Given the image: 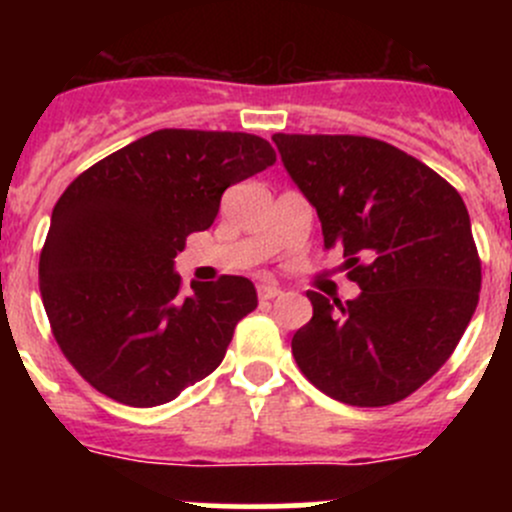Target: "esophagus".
Listing matches in <instances>:
<instances>
[{
    "label": "esophagus",
    "mask_w": 512,
    "mask_h": 512,
    "mask_svg": "<svg viewBox=\"0 0 512 512\" xmlns=\"http://www.w3.org/2000/svg\"><path fill=\"white\" fill-rule=\"evenodd\" d=\"M257 294H260V299H275L280 297L282 289L277 285H270V282H262V285H257Z\"/></svg>",
    "instance_id": "34e87169"
}]
</instances>
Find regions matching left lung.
Masks as SVG:
<instances>
[{
  "instance_id": "obj_1",
  "label": "left lung",
  "mask_w": 512,
  "mask_h": 512,
  "mask_svg": "<svg viewBox=\"0 0 512 512\" xmlns=\"http://www.w3.org/2000/svg\"><path fill=\"white\" fill-rule=\"evenodd\" d=\"M319 215L324 247L344 250L359 297L307 292L314 317L292 337L302 374L332 399L389 406L426 384L478 304L480 260L466 203L428 165L366 136H272Z\"/></svg>"
}]
</instances>
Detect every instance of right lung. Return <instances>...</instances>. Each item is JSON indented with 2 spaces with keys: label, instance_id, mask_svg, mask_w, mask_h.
<instances>
[{
  "label": "right lung",
  "instance_id": "right-lung-1",
  "mask_svg": "<svg viewBox=\"0 0 512 512\" xmlns=\"http://www.w3.org/2000/svg\"><path fill=\"white\" fill-rule=\"evenodd\" d=\"M272 163L275 148L260 136L163 128L64 190L39 289L61 352L94 389L148 409L218 369L257 289L225 275L180 294L175 255L215 223L230 185Z\"/></svg>",
  "mask_w": 512,
  "mask_h": 512
}]
</instances>
